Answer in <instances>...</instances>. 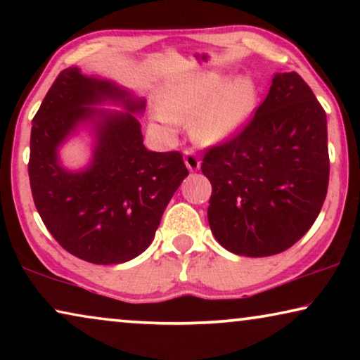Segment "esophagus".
<instances>
[{
    "label": "esophagus",
    "mask_w": 360,
    "mask_h": 360,
    "mask_svg": "<svg viewBox=\"0 0 360 360\" xmlns=\"http://www.w3.org/2000/svg\"><path fill=\"white\" fill-rule=\"evenodd\" d=\"M185 165L190 172H196L200 169L201 162L198 159V155L195 154V150H191V149L185 150Z\"/></svg>",
    "instance_id": "1"
}]
</instances>
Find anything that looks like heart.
Wrapping results in <instances>:
<instances>
[{"instance_id":"obj_1","label":"heart","mask_w":360,"mask_h":360,"mask_svg":"<svg viewBox=\"0 0 360 360\" xmlns=\"http://www.w3.org/2000/svg\"><path fill=\"white\" fill-rule=\"evenodd\" d=\"M257 106V90L250 78L224 83L216 73H205L172 86L160 101V120L175 134L176 124L191 122L200 142L228 141L248 124Z\"/></svg>"}]
</instances>
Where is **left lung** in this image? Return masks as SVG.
Returning <instances> with one entry per match:
<instances>
[{
	"mask_svg": "<svg viewBox=\"0 0 360 360\" xmlns=\"http://www.w3.org/2000/svg\"><path fill=\"white\" fill-rule=\"evenodd\" d=\"M201 172L213 193L218 243L245 257L283 252L316 221L328 193L326 112L297 72L277 73L252 120L210 147Z\"/></svg>",
	"mask_w": 360,
	"mask_h": 360,
	"instance_id": "8db88e82",
	"label": "left lung"
}]
</instances>
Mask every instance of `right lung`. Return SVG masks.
<instances>
[{
	"label": "right lung",
	"mask_w": 360,
	"mask_h": 360,
	"mask_svg": "<svg viewBox=\"0 0 360 360\" xmlns=\"http://www.w3.org/2000/svg\"><path fill=\"white\" fill-rule=\"evenodd\" d=\"M116 102L126 113L91 105ZM146 100L110 80L58 73L32 120L29 181L34 205L67 252L98 265L122 264L149 248L162 214L186 175L180 152H152L134 115ZM80 124L96 136L91 165L72 172L58 147Z\"/></svg>",
	"instance_id": "add662e5"
}]
</instances>
